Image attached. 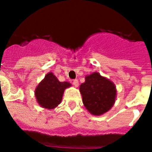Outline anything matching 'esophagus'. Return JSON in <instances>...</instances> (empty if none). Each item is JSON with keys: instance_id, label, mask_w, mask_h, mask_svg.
<instances>
[{"instance_id": "34e87169", "label": "esophagus", "mask_w": 152, "mask_h": 152, "mask_svg": "<svg viewBox=\"0 0 152 152\" xmlns=\"http://www.w3.org/2000/svg\"><path fill=\"white\" fill-rule=\"evenodd\" d=\"M72 85L74 86L77 87V86H79V81H78L77 80H72Z\"/></svg>"}]
</instances>
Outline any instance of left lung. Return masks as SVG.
<instances>
[{
  "mask_svg": "<svg viewBox=\"0 0 152 152\" xmlns=\"http://www.w3.org/2000/svg\"><path fill=\"white\" fill-rule=\"evenodd\" d=\"M80 91L85 107L94 115H102L112 108L116 96L114 84L98 72L86 76Z\"/></svg>",
  "mask_w": 152,
  "mask_h": 152,
  "instance_id": "obj_1",
  "label": "left lung"
}]
</instances>
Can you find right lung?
<instances>
[{
    "label": "right lung",
    "mask_w": 152,
    "mask_h": 152,
    "mask_svg": "<svg viewBox=\"0 0 152 152\" xmlns=\"http://www.w3.org/2000/svg\"><path fill=\"white\" fill-rule=\"evenodd\" d=\"M70 86L66 81H59L52 72L48 73L35 90L38 103L44 108L56 107L62 101L65 89Z\"/></svg>",
    "instance_id": "right-lung-1"
}]
</instances>
